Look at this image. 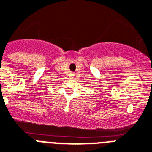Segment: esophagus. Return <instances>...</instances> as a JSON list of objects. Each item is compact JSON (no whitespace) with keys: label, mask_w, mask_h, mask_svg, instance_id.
Listing matches in <instances>:
<instances>
[{"label":"esophagus","mask_w":152,"mask_h":152,"mask_svg":"<svg viewBox=\"0 0 152 152\" xmlns=\"http://www.w3.org/2000/svg\"><path fill=\"white\" fill-rule=\"evenodd\" d=\"M69 76H70V77H73V76H74V73H73V72H70Z\"/></svg>","instance_id":"esophagus-1"}]
</instances>
